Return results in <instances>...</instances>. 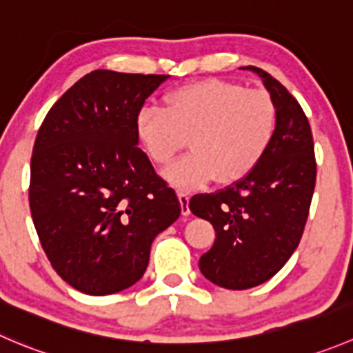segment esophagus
Wrapping results in <instances>:
<instances>
[{
	"label": "esophagus",
	"mask_w": 353,
	"mask_h": 353,
	"mask_svg": "<svg viewBox=\"0 0 353 353\" xmlns=\"http://www.w3.org/2000/svg\"><path fill=\"white\" fill-rule=\"evenodd\" d=\"M177 198H179V203H181V214L186 217V215L191 214L190 210V194L186 191H177Z\"/></svg>",
	"instance_id": "obj_1"
}]
</instances>
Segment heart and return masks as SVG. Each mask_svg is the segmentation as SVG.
Segmentation results:
<instances>
[{
  "label": "heart",
  "mask_w": 353,
  "mask_h": 353,
  "mask_svg": "<svg viewBox=\"0 0 353 353\" xmlns=\"http://www.w3.org/2000/svg\"><path fill=\"white\" fill-rule=\"evenodd\" d=\"M276 128L278 110L265 91L221 79L181 85L165 108L145 107L136 119V134L159 165H167L190 138L193 152L165 172L177 188L245 177L265 155Z\"/></svg>",
  "instance_id": "b5f03b06"
}]
</instances>
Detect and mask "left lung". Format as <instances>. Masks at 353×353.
Returning <instances> with one entry per match:
<instances>
[{"label": "left lung", "mask_w": 353, "mask_h": 353, "mask_svg": "<svg viewBox=\"0 0 353 353\" xmlns=\"http://www.w3.org/2000/svg\"><path fill=\"white\" fill-rule=\"evenodd\" d=\"M245 68L262 79L274 101V139L252 172L190 200V210L215 229L214 246L200 259L201 274L228 290L262 285L288 262L303 234L317 174L312 132L299 101L265 70Z\"/></svg>", "instance_id": "8db88e82"}]
</instances>
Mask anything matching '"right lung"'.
I'll use <instances>...</instances> for the list:
<instances>
[{"mask_svg": "<svg viewBox=\"0 0 353 353\" xmlns=\"http://www.w3.org/2000/svg\"><path fill=\"white\" fill-rule=\"evenodd\" d=\"M169 75L94 70L51 107L30 159L29 205L54 271L88 295L143 278L159 232L181 215L176 191L138 146L136 119Z\"/></svg>", "mask_w": 353, "mask_h": 353, "instance_id": "add662e5", "label": "right lung"}]
</instances>
